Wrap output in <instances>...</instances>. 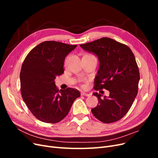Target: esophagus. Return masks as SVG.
Listing matches in <instances>:
<instances>
[{
  "label": "esophagus",
  "instance_id": "1",
  "mask_svg": "<svg viewBox=\"0 0 158 158\" xmlns=\"http://www.w3.org/2000/svg\"><path fill=\"white\" fill-rule=\"evenodd\" d=\"M81 95H83V96H86V97H88L89 96V94H87V93H85V92H82L81 93Z\"/></svg>",
  "mask_w": 158,
  "mask_h": 158
}]
</instances>
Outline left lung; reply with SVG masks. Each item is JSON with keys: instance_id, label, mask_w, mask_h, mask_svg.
Wrapping results in <instances>:
<instances>
[{"instance_id": "1", "label": "left lung", "mask_w": 158, "mask_h": 158, "mask_svg": "<svg viewBox=\"0 0 158 158\" xmlns=\"http://www.w3.org/2000/svg\"><path fill=\"white\" fill-rule=\"evenodd\" d=\"M98 56L99 69L95 77V90H109V96L98 92L97 107L92 109L94 115L105 123L120 120L131 107L138 94L140 73L133 52L129 47L109 37L80 45Z\"/></svg>"}]
</instances>
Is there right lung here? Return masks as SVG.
Returning <instances> with one entry per match:
<instances>
[{
    "mask_svg": "<svg viewBox=\"0 0 158 158\" xmlns=\"http://www.w3.org/2000/svg\"><path fill=\"white\" fill-rule=\"evenodd\" d=\"M77 45L55 41L41 43L26 57L20 74L23 102L37 119L56 123L67 115L74 100L80 96L73 88H56V76L64 73L65 57Z\"/></svg>",
    "mask_w": 158,
    "mask_h": 158,
    "instance_id": "obj_1",
    "label": "right lung"
}]
</instances>
